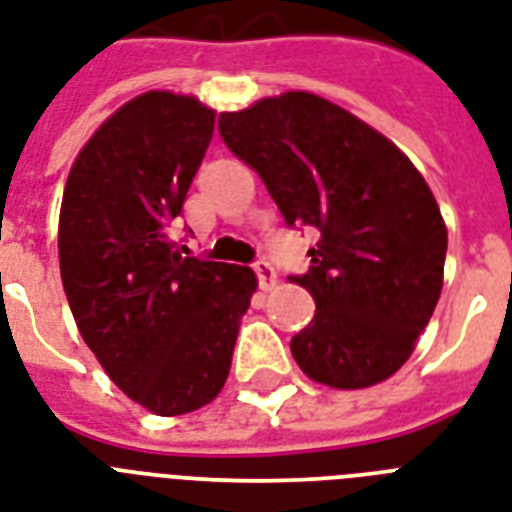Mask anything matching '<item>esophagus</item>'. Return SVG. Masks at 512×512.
Masks as SVG:
<instances>
[{"instance_id": "34e87169", "label": "esophagus", "mask_w": 512, "mask_h": 512, "mask_svg": "<svg viewBox=\"0 0 512 512\" xmlns=\"http://www.w3.org/2000/svg\"><path fill=\"white\" fill-rule=\"evenodd\" d=\"M255 276H257V284H260V289H265V292L276 287V281H279V276H276V271H273V265L268 263V260H257Z\"/></svg>"}]
</instances>
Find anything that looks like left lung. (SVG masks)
I'll list each match as a JSON object with an SVG mask.
<instances>
[{
	"label": "left lung",
	"instance_id": "obj_1",
	"mask_svg": "<svg viewBox=\"0 0 512 512\" xmlns=\"http://www.w3.org/2000/svg\"><path fill=\"white\" fill-rule=\"evenodd\" d=\"M223 143L260 175L289 228H316V300L289 342L311 380L377 385L412 356L444 287L446 225L414 164L385 135L311 92L220 114Z\"/></svg>",
	"mask_w": 512,
	"mask_h": 512
}]
</instances>
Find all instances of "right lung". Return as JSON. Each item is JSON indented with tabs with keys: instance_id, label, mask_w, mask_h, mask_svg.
Instances as JSON below:
<instances>
[{
	"instance_id": "1",
	"label": "right lung",
	"mask_w": 512,
	"mask_h": 512,
	"mask_svg": "<svg viewBox=\"0 0 512 512\" xmlns=\"http://www.w3.org/2000/svg\"><path fill=\"white\" fill-rule=\"evenodd\" d=\"M212 130L215 111L196 98L138 95L87 140L60 204V279L76 327L108 377L162 417L223 390L257 287L244 265L188 257L170 239Z\"/></svg>"
}]
</instances>
